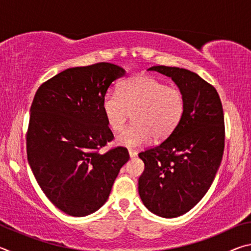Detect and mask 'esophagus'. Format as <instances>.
<instances>
[{
	"label": "esophagus",
	"instance_id": "1",
	"mask_svg": "<svg viewBox=\"0 0 251 251\" xmlns=\"http://www.w3.org/2000/svg\"><path fill=\"white\" fill-rule=\"evenodd\" d=\"M128 154H129L130 158H135V157L137 156V152H136V151H133V150H129V151H128Z\"/></svg>",
	"mask_w": 251,
	"mask_h": 251
}]
</instances>
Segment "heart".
Returning <instances> with one entry per match:
<instances>
[{
  "label": "heart",
  "instance_id": "heart-1",
  "mask_svg": "<svg viewBox=\"0 0 251 251\" xmlns=\"http://www.w3.org/2000/svg\"><path fill=\"white\" fill-rule=\"evenodd\" d=\"M186 100L179 87L167 86L152 76L136 75L125 79L117 92L109 91L101 100V110L108 127L123 128L130 114L133 124L117 135L118 145L135 148L154 138H168L181 122Z\"/></svg>",
  "mask_w": 251,
  "mask_h": 251
}]
</instances>
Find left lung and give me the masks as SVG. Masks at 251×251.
Returning a JSON list of instances; mask_svg holds the SVG:
<instances>
[{"label": "left lung", "instance_id": "1", "mask_svg": "<svg viewBox=\"0 0 251 251\" xmlns=\"http://www.w3.org/2000/svg\"><path fill=\"white\" fill-rule=\"evenodd\" d=\"M172 77L185 95L181 122L163 143L138 156L145 169L138 179L144 205L164 218L185 214L205 196L215 179L225 148V122L216 88L179 67L152 66Z\"/></svg>", "mask_w": 251, "mask_h": 251}]
</instances>
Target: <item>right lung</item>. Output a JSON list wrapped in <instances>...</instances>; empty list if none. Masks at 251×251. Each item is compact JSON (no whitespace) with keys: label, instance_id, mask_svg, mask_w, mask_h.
I'll use <instances>...</instances> for the list:
<instances>
[{"label":"right lung","instance_id":"right-lung-1","mask_svg":"<svg viewBox=\"0 0 251 251\" xmlns=\"http://www.w3.org/2000/svg\"><path fill=\"white\" fill-rule=\"evenodd\" d=\"M125 70L112 63L72 67L46 80L34 96L26 131L27 160L48 197L59 210L83 217L104 205L128 151L100 154L114 135L101 100Z\"/></svg>","mask_w":251,"mask_h":251}]
</instances>
